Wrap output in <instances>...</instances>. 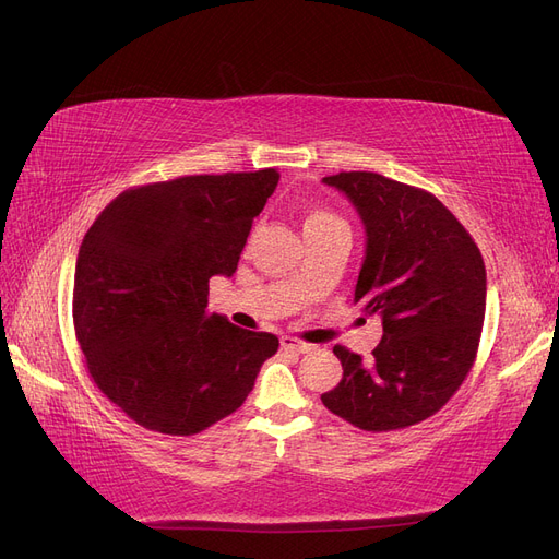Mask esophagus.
Listing matches in <instances>:
<instances>
[{
    "instance_id": "34e87169",
    "label": "esophagus",
    "mask_w": 559,
    "mask_h": 559,
    "mask_svg": "<svg viewBox=\"0 0 559 559\" xmlns=\"http://www.w3.org/2000/svg\"><path fill=\"white\" fill-rule=\"evenodd\" d=\"M281 345H283L285 349H293V353H308V349H311V345L299 341V338H295V336H283V338H281Z\"/></svg>"
}]
</instances>
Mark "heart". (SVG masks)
I'll return each mask as SVG.
<instances>
[{
	"label": "heart",
	"mask_w": 559,
	"mask_h": 559,
	"mask_svg": "<svg viewBox=\"0 0 559 559\" xmlns=\"http://www.w3.org/2000/svg\"><path fill=\"white\" fill-rule=\"evenodd\" d=\"M334 221H341L336 214L332 212H324V210H311L306 214L304 218V227H320V225H326V223H334Z\"/></svg>",
	"instance_id": "b5f03b06"
}]
</instances>
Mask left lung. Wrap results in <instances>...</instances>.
<instances>
[{"label":"left lung","mask_w":559,"mask_h":559,"mask_svg":"<svg viewBox=\"0 0 559 559\" xmlns=\"http://www.w3.org/2000/svg\"><path fill=\"white\" fill-rule=\"evenodd\" d=\"M322 181L345 193L361 216L366 258L355 304L366 318L382 320V341L368 364L334 347L343 380L322 403L364 430L415 426L456 394L477 359L486 313L479 246L417 186L378 173H338Z\"/></svg>","instance_id":"1"}]
</instances>
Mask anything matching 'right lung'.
I'll list each match as a JSON object with an SVG mask.
<instances>
[{"label": "right lung", "mask_w": 559, "mask_h": 559, "mask_svg": "<svg viewBox=\"0 0 559 559\" xmlns=\"http://www.w3.org/2000/svg\"><path fill=\"white\" fill-rule=\"evenodd\" d=\"M278 173L191 175L117 195L82 239L73 326L92 380L127 417L193 436L251 394L278 338L206 313Z\"/></svg>", "instance_id": "right-lung-1"}]
</instances>
